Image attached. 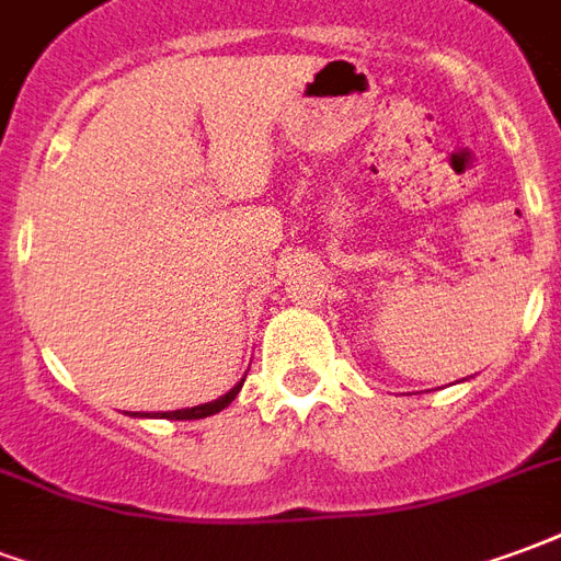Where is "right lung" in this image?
<instances>
[{"mask_svg":"<svg viewBox=\"0 0 561 561\" xmlns=\"http://www.w3.org/2000/svg\"><path fill=\"white\" fill-rule=\"evenodd\" d=\"M244 382V379H241ZM241 382L227 391V394H220L218 400H211V403H199V407H187V410H173V412H134V419H167V421H191V419H208V415H215V412L227 410L236 394L241 391Z\"/></svg>","mask_w":561,"mask_h":561,"instance_id":"1","label":"right lung"}]
</instances>
